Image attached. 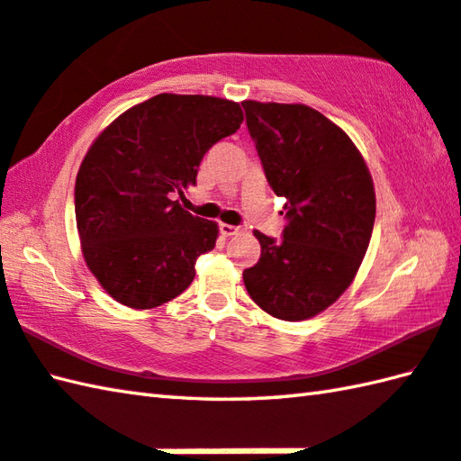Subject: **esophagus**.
<instances>
[{
    "label": "esophagus",
    "mask_w": 461,
    "mask_h": 461,
    "mask_svg": "<svg viewBox=\"0 0 461 461\" xmlns=\"http://www.w3.org/2000/svg\"><path fill=\"white\" fill-rule=\"evenodd\" d=\"M242 232L240 227H234V224H227V222H221V234L222 237H232V234H239Z\"/></svg>",
    "instance_id": "34e87169"
}]
</instances>
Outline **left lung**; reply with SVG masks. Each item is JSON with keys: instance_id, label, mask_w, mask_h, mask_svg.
Returning <instances> with one entry per match:
<instances>
[{"instance_id": "8db88e82", "label": "left lung", "mask_w": 461, "mask_h": 461, "mask_svg": "<svg viewBox=\"0 0 461 461\" xmlns=\"http://www.w3.org/2000/svg\"><path fill=\"white\" fill-rule=\"evenodd\" d=\"M268 186L285 196L283 240L255 230L260 258L242 273L257 305L283 321L331 307L357 275L375 222V188L341 128L305 104L245 100Z\"/></svg>"}]
</instances>
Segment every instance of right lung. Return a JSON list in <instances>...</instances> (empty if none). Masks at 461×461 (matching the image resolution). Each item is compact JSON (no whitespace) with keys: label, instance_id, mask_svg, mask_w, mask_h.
<instances>
[{"label":"right lung","instance_id":"1","mask_svg":"<svg viewBox=\"0 0 461 461\" xmlns=\"http://www.w3.org/2000/svg\"><path fill=\"white\" fill-rule=\"evenodd\" d=\"M237 102L158 94L102 130L76 176V224L86 265L130 309L168 303L194 279L219 224L190 214L176 196L196 185L203 156L237 132Z\"/></svg>","mask_w":461,"mask_h":461}]
</instances>
